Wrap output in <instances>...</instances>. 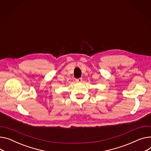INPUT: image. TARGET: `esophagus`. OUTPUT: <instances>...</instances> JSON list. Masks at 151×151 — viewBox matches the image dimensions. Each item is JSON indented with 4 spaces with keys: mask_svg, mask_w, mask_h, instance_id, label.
<instances>
[{
    "mask_svg": "<svg viewBox=\"0 0 151 151\" xmlns=\"http://www.w3.org/2000/svg\"><path fill=\"white\" fill-rule=\"evenodd\" d=\"M75 81L77 82V83H81L83 81V78H78V79H76Z\"/></svg>",
    "mask_w": 151,
    "mask_h": 151,
    "instance_id": "1",
    "label": "esophagus"
}]
</instances>
